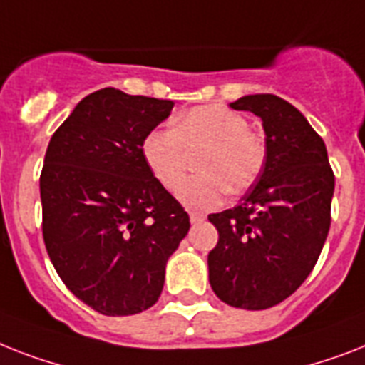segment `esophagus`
<instances>
[{
	"label": "esophagus",
	"instance_id": "obj_1",
	"mask_svg": "<svg viewBox=\"0 0 365 365\" xmlns=\"http://www.w3.org/2000/svg\"><path fill=\"white\" fill-rule=\"evenodd\" d=\"M189 219H191L192 225H197V223H202L204 215L202 213H191V215H189Z\"/></svg>",
	"mask_w": 365,
	"mask_h": 365
}]
</instances>
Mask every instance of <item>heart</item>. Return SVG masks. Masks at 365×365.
Instances as JSON below:
<instances>
[{"instance_id":"heart-1","label":"heart","mask_w":365,"mask_h":365,"mask_svg":"<svg viewBox=\"0 0 365 365\" xmlns=\"http://www.w3.org/2000/svg\"><path fill=\"white\" fill-rule=\"evenodd\" d=\"M197 159L198 176L191 178L178 198L192 210L217 206L225 191L240 195L257 182L266 161L264 138L250 121L225 105H202L183 112L173 127H157L142 140V157L157 182L176 191Z\"/></svg>"}]
</instances>
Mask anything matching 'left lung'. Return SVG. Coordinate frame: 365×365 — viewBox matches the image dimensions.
Segmentation results:
<instances>
[{"instance_id":"1","label":"left lung","mask_w":365,"mask_h":365,"mask_svg":"<svg viewBox=\"0 0 365 365\" xmlns=\"http://www.w3.org/2000/svg\"><path fill=\"white\" fill-rule=\"evenodd\" d=\"M230 108L262 120L266 161L236 208L208 215L219 232L208 255L210 285L229 306L268 309L317 264L330 230L336 178L324 140L285 99L257 93Z\"/></svg>"}]
</instances>
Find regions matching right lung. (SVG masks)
I'll use <instances>...</instances> for the list:
<instances>
[{
  "label": "right lung",
  "mask_w": 365,
  "mask_h": 365,
  "mask_svg": "<svg viewBox=\"0 0 365 365\" xmlns=\"http://www.w3.org/2000/svg\"><path fill=\"white\" fill-rule=\"evenodd\" d=\"M173 106L103 88L50 138L38 182L44 245L67 289L103 315L152 307L167 260L191 227L142 157L144 136Z\"/></svg>",
  "instance_id": "obj_1"
}]
</instances>
